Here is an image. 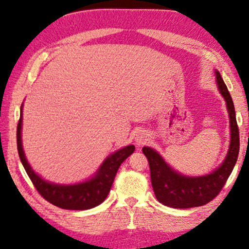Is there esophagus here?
Wrapping results in <instances>:
<instances>
[{
	"instance_id": "esophagus-1",
	"label": "esophagus",
	"mask_w": 249,
	"mask_h": 249,
	"mask_svg": "<svg viewBox=\"0 0 249 249\" xmlns=\"http://www.w3.org/2000/svg\"><path fill=\"white\" fill-rule=\"evenodd\" d=\"M136 142H137L138 145H144L145 142H148L147 135H145L144 132H142V134H138L137 137H136Z\"/></svg>"
}]
</instances>
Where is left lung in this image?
Instances as JSON below:
<instances>
[{
    "instance_id": "1",
    "label": "left lung",
    "mask_w": 249,
    "mask_h": 249,
    "mask_svg": "<svg viewBox=\"0 0 249 249\" xmlns=\"http://www.w3.org/2000/svg\"><path fill=\"white\" fill-rule=\"evenodd\" d=\"M219 89L227 102L230 117L231 142L224 162L215 171L203 177H186L172 170L154 149L142 147L151 171V181L160 203L175 209L203 206L219 195L232 172L239 154V129L231 95L219 71H216Z\"/></svg>"
}]
</instances>
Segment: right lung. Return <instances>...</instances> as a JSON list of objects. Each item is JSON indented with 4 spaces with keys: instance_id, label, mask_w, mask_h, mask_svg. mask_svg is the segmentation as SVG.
Wrapping results in <instances>:
<instances>
[{
    "instance_id": "right-lung-1",
    "label": "right lung",
    "mask_w": 249,
    "mask_h": 249,
    "mask_svg": "<svg viewBox=\"0 0 249 249\" xmlns=\"http://www.w3.org/2000/svg\"><path fill=\"white\" fill-rule=\"evenodd\" d=\"M21 120L22 113L20 115L18 127H17V147H18L20 161L39 195L47 202L60 207V209L79 211L88 210L100 205L107 198V194L110 192L119 166L135 151V146L130 145L110 155L102 164L96 176L86 182L72 186L54 185V183L47 182L39 176H37L27 162L21 144Z\"/></svg>"
}]
</instances>
